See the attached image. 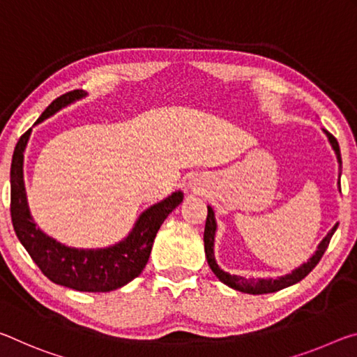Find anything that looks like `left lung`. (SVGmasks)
Instances as JSON below:
<instances>
[{"label": "left lung", "mask_w": 357, "mask_h": 357, "mask_svg": "<svg viewBox=\"0 0 357 357\" xmlns=\"http://www.w3.org/2000/svg\"><path fill=\"white\" fill-rule=\"evenodd\" d=\"M326 136L329 137V142L332 145V149L335 150L338 165H340V171H342V155H340V147H338L337 139L332 136L329 131H326ZM340 183V182H338ZM338 223L332 227L329 231V234L323 238V242L318 245L317 253H314L310 261L302 264L299 268L293 271V273L289 275L280 277V278H245V277H236V275H229V273L221 271L218 267L217 261H215V255H213V241H215V231H217V223H215V215L212 207H207V220H206V229H204V248H206V256H207V262L210 268H212L215 275H217L221 282L225 284L231 286V288L242 291V293H248V294H268V293H275V291H280L283 288H288V286L294 284L297 282H301L302 278H305L308 273H310L317 264L319 262V259L323 258L324 251L329 247V242L334 232L337 229Z\"/></svg>", "instance_id": "1"}]
</instances>
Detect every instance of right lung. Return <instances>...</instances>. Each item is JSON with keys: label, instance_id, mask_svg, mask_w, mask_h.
<instances>
[{"label": "right lung", "instance_id": "1", "mask_svg": "<svg viewBox=\"0 0 357 357\" xmlns=\"http://www.w3.org/2000/svg\"><path fill=\"white\" fill-rule=\"evenodd\" d=\"M84 96H86L84 90L64 93L44 110L36 123ZM30 132L31 130H28L20 136L10 162V218L17 237L40 272L50 282L85 293H107L139 277L149 262L151 245L162 221L183 201L182 191L174 192L167 199L145 210L130 236L114 247L101 250L69 248L36 227L28 210L23 186V150Z\"/></svg>", "mask_w": 357, "mask_h": 357}]
</instances>
